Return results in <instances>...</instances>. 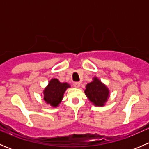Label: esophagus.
Returning <instances> with one entry per match:
<instances>
[{"label":"esophagus","mask_w":149,"mask_h":149,"mask_svg":"<svg viewBox=\"0 0 149 149\" xmlns=\"http://www.w3.org/2000/svg\"><path fill=\"white\" fill-rule=\"evenodd\" d=\"M73 86L75 88H79L80 87V84L79 82H75V83H73Z\"/></svg>","instance_id":"1"}]
</instances>
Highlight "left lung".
<instances>
[{"label":"left lung","mask_w":149,"mask_h":149,"mask_svg":"<svg viewBox=\"0 0 149 149\" xmlns=\"http://www.w3.org/2000/svg\"><path fill=\"white\" fill-rule=\"evenodd\" d=\"M84 93L89 102L96 107H104L109 98V88L97 77L94 76L92 81L86 85Z\"/></svg>","instance_id":"left-lung-1"}]
</instances>
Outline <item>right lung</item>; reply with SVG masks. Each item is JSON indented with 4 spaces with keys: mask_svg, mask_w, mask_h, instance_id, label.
I'll list each match as a JSON object with an SVG mask.
<instances>
[{
    "mask_svg": "<svg viewBox=\"0 0 149 149\" xmlns=\"http://www.w3.org/2000/svg\"><path fill=\"white\" fill-rule=\"evenodd\" d=\"M70 87L67 82L62 83L58 79L52 78L43 90V100L52 107H57L62 102L65 91Z\"/></svg>",
    "mask_w": 149,
    "mask_h": 149,
    "instance_id": "1",
    "label": "right lung"
}]
</instances>
